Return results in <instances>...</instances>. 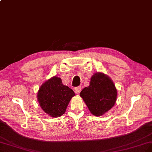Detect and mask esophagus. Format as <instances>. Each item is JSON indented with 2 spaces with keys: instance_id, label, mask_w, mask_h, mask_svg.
I'll return each instance as SVG.
<instances>
[{
  "instance_id": "34e87169",
  "label": "esophagus",
  "mask_w": 152,
  "mask_h": 152,
  "mask_svg": "<svg viewBox=\"0 0 152 152\" xmlns=\"http://www.w3.org/2000/svg\"><path fill=\"white\" fill-rule=\"evenodd\" d=\"M81 89H82V87L81 86H78V87H76L75 88V92L77 93V94H79L81 91Z\"/></svg>"
}]
</instances>
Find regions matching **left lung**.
<instances>
[{
	"label": "left lung",
	"mask_w": 152,
	"mask_h": 152,
	"mask_svg": "<svg viewBox=\"0 0 152 152\" xmlns=\"http://www.w3.org/2000/svg\"><path fill=\"white\" fill-rule=\"evenodd\" d=\"M80 96L91 113L99 116L114 106L117 91L111 78L102 73H96L91 77L90 86L83 88Z\"/></svg>",
	"instance_id": "8db88e82"
}]
</instances>
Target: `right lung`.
Segmentation results:
<instances>
[{"label":"right lung","instance_id":"add662e5","mask_svg":"<svg viewBox=\"0 0 152 152\" xmlns=\"http://www.w3.org/2000/svg\"><path fill=\"white\" fill-rule=\"evenodd\" d=\"M75 93L70 88L62 84L60 78L54 77L41 86L38 100L43 111L51 117H59L66 111L71 98Z\"/></svg>","mask_w":152,"mask_h":152}]
</instances>
